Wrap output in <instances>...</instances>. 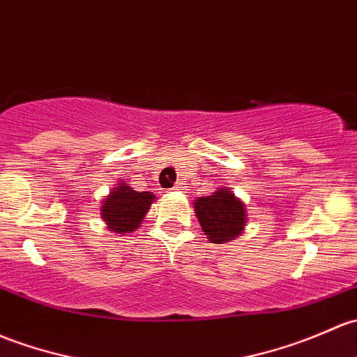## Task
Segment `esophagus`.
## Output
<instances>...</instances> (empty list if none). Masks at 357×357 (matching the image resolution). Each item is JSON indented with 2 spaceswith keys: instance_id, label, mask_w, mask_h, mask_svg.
Listing matches in <instances>:
<instances>
[{
  "instance_id": "obj_1",
  "label": "esophagus",
  "mask_w": 357,
  "mask_h": 357,
  "mask_svg": "<svg viewBox=\"0 0 357 357\" xmlns=\"http://www.w3.org/2000/svg\"><path fill=\"white\" fill-rule=\"evenodd\" d=\"M172 190H176V191L183 190V183H176V185H174V186H172Z\"/></svg>"
}]
</instances>
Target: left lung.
Returning <instances> with one entry per match:
<instances>
[{
	"label": "left lung",
	"mask_w": 357,
	"mask_h": 357,
	"mask_svg": "<svg viewBox=\"0 0 357 357\" xmlns=\"http://www.w3.org/2000/svg\"><path fill=\"white\" fill-rule=\"evenodd\" d=\"M195 213L208 241L222 245L238 238L246 226V208L227 188L193 202Z\"/></svg>",
	"instance_id": "left-lung-1"
}]
</instances>
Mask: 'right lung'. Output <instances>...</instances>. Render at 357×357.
Returning a JSON list of instances; mask_svg holds the SVG:
<instances>
[{
	"mask_svg": "<svg viewBox=\"0 0 357 357\" xmlns=\"http://www.w3.org/2000/svg\"><path fill=\"white\" fill-rule=\"evenodd\" d=\"M153 200L152 191H135L126 183H118L104 198L100 215L109 231L126 234L140 227Z\"/></svg>",
	"mask_w": 357,
	"mask_h": 357,
	"instance_id": "right-lung-1",
	"label": "right lung"
}]
</instances>
